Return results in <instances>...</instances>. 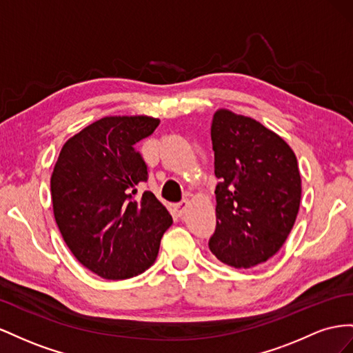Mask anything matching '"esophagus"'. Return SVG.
I'll use <instances>...</instances> for the list:
<instances>
[{"instance_id":"1","label":"esophagus","mask_w":353,"mask_h":353,"mask_svg":"<svg viewBox=\"0 0 353 353\" xmlns=\"http://www.w3.org/2000/svg\"><path fill=\"white\" fill-rule=\"evenodd\" d=\"M188 205H189V201H188V199H183V201H180V203H177V204L174 205V210H176L177 216H183L186 208H188Z\"/></svg>"}]
</instances>
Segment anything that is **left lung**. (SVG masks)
<instances>
[{"mask_svg":"<svg viewBox=\"0 0 353 353\" xmlns=\"http://www.w3.org/2000/svg\"><path fill=\"white\" fill-rule=\"evenodd\" d=\"M211 143L219 179L211 253L236 269L265 263L283 247L299 213L297 158L284 139L228 109L213 117Z\"/></svg>","mask_w":353,"mask_h":353,"instance_id":"obj_1","label":"left lung"}]
</instances>
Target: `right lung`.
I'll use <instances>...</instances> for the list:
<instances>
[{"mask_svg": "<svg viewBox=\"0 0 353 353\" xmlns=\"http://www.w3.org/2000/svg\"><path fill=\"white\" fill-rule=\"evenodd\" d=\"M159 119L106 117L70 137L52 182L56 223L77 260L105 279H127L154 265L161 238L173 223L167 208L139 183L148 165L136 143Z\"/></svg>", "mask_w": 353, "mask_h": 353, "instance_id": "1", "label": "right lung"}]
</instances>
